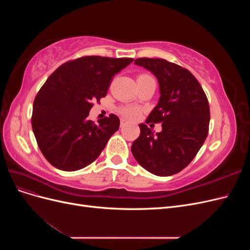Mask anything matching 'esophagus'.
Listing matches in <instances>:
<instances>
[{"mask_svg": "<svg viewBox=\"0 0 250 250\" xmlns=\"http://www.w3.org/2000/svg\"><path fill=\"white\" fill-rule=\"evenodd\" d=\"M126 120H124V119H121V127L122 126H124V125H126Z\"/></svg>", "mask_w": 250, "mask_h": 250, "instance_id": "34e87169", "label": "esophagus"}]
</instances>
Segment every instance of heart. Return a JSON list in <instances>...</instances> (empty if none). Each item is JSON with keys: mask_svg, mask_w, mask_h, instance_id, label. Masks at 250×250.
Returning a JSON list of instances; mask_svg holds the SVG:
<instances>
[{"mask_svg": "<svg viewBox=\"0 0 250 250\" xmlns=\"http://www.w3.org/2000/svg\"><path fill=\"white\" fill-rule=\"evenodd\" d=\"M144 79H153L150 75L147 74H141L138 76V80H144ZM121 116L127 119H135L140 116V108L137 106H132V105H126V106H121L118 109Z\"/></svg>", "mask_w": 250, "mask_h": 250, "instance_id": "1", "label": "heart"}]
</instances>
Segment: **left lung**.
<instances>
[{
	"mask_svg": "<svg viewBox=\"0 0 250 250\" xmlns=\"http://www.w3.org/2000/svg\"><path fill=\"white\" fill-rule=\"evenodd\" d=\"M134 63L152 72L160 83L161 97L147 124L162 123L154 132L140 124V137L132 143L137 162L157 176H170L185 169L198 153L208 133L209 105L194 75L162 58H138Z\"/></svg>",
	"mask_w": 250,
	"mask_h": 250,
	"instance_id": "1",
	"label": "left lung"
}]
</instances>
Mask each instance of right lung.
Instances as JSON below:
<instances>
[{
  "label": "right lung",
  "mask_w": 250,
  "mask_h": 250,
  "mask_svg": "<svg viewBox=\"0 0 250 250\" xmlns=\"http://www.w3.org/2000/svg\"><path fill=\"white\" fill-rule=\"evenodd\" d=\"M132 58L82 56L53 72L37 93L31 117L42 153L55 168L76 171L92 164L120 126L119 118L88 120L94 101L107 95L113 76Z\"/></svg>",
  "instance_id": "1"
}]
</instances>
